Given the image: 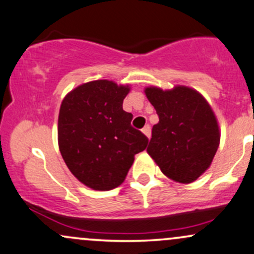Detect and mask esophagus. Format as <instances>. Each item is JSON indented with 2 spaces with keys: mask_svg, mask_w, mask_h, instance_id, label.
Instances as JSON below:
<instances>
[{
  "mask_svg": "<svg viewBox=\"0 0 254 254\" xmlns=\"http://www.w3.org/2000/svg\"><path fill=\"white\" fill-rule=\"evenodd\" d=\"M142 132L144 133L145 136L148 137V138H150V135H151V130H150V125H145V127L142 129Z\"/></svg>",
  "mask_w": 254,
  "mask_h": 254,
  "instance_id": "esophagus-1",
  "label": "esophagus"
}]
</instances>
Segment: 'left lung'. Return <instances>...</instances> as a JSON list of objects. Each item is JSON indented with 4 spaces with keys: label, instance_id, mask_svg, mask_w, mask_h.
<instances>
[{
    "label": "left lung",
    "instance_id": "8db88e82",
    "mask_svg": "<svg viewBox=\"0 0 254 254\" xmlns=\"http://www.w3.org/2000/svg\"><path fill=\"white\" fill-rule=\"evenodd\" d=\"M159 116L148 154L166 177L190 184L210 167L220 144V127L208 101L197 90L176 86L144 89Z\"/></svg>",
    "mask_w": 254,
    "mask_h": 254
}]
</instances>
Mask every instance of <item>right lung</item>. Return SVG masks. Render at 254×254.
Listing matches in <instances>:
<instances>
[{"mask_svg":"<svg viewBox=\"0 0 254 254\" xmlns=\"http://www.w3.org/2000/svg\"><path fill=\"white\" fill-rule=\"evenodd\" d=\"M130 87L109 80L83 83L63 99L58 116V147L68 168L93 190L107 191L125 180L147 136L131 127L123 110Z\"/></svg>","mask_w":254,"mask_h":254,"instance_id":"1","label":"right lung"}]
</instances>
